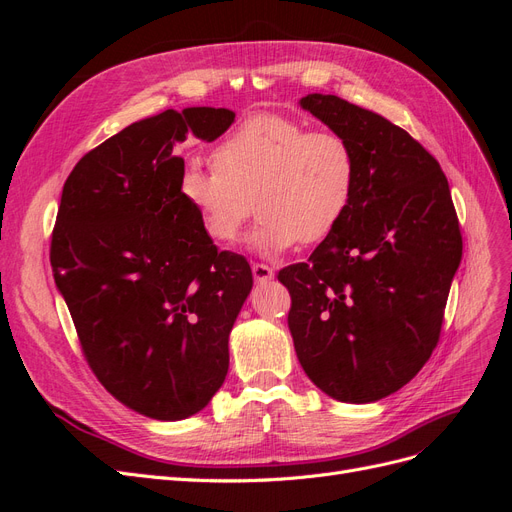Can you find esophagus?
<instances>
[{
  "label": "esophagus",
  "mask_w": 512,
  "mask_h": 512,
  "mask_svg": "<svg viewBox=\"0 0 512 512\" xmlns=\"http://www.w3.org/2000/svg\"><path fill=\"white\" fill-rule=\"evenodd\" d=\"M252 273H254V280L260 282V284H265V282L273 280V275H275L273 267L265 265V262H254V265H252Z\"/></svg>",
  "instance_id": "esophagus-1"
}]
</instances>
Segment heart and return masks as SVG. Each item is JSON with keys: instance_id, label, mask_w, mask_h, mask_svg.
Returning a JSON list of instances; mask_svg holds the SVG:
<instances>
[{"instance_id": "1", "label": "heart", "mask_w": 512, "mask_h": 512, "mask_svg": "<svg viewBox=\"0 0 512 512\" xmlns=\"http://www.w3.org/2000/svg\"><path fill=\"white\" fill-rule=\"evenodd\" d=\"M211 162L185 164L181 198L220 245L239 239L256 200L262 215L252 241L262 252L329 239L350 211L359 177L346 136L277 113L247 117L213 147Z\"/></svg>"}]
</instances>
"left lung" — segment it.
I'll return each instance as SVG.
<instances>
[{
  "mask_svg": "<svg viewBox=\"0 0 512 512\" xmlns=\"http://www.w3.org/2000/svg\"><path fill=\"white\" fill-rule=\"evenodd\" d=\"M301 106L356 153L350 211L307 262L277 273L288 329L322 393L369 404L399 391L440 342L461 230L438 160L389 119L337 96Z\"/></svg>",
  "mask_w": 512,
  "mask_h": 512,
  "instance_id": "8db88e82",
  "label": "left lung"
}]
</instances>
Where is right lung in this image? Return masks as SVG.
<instances>
[{
    "label": "right lung",
    "mask_w": 512,
    "mask_h": 512,
    "mask_svg": "<svg viewBox=\"0 0 512 512\" xmlns=\"http://www.w3.org/2000/svg\"><path fill=\"white\" fill-rule=\"evenodd\" d=\"M228 108L136 121L72 168L51 235V267L87 365L121 404L158 421L203 410L228 371V335L252 269L220 252L179 194L175 143L215 141Z\"/></svg>",
    "instance_id": "1"
}]
</instances>
